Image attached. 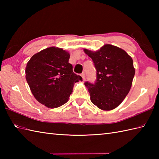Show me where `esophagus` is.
<instances>
[{"label":"esophagus","mask_w":159,"mask_h":159,"mask_svg":"<svg viewBox=\"0 0 159 159\" xmlns=\"http://www.w3.org/2000/svg\"><path fill=\"white\" fill-rule=\"evenodd\" d=\"M80 76H82V78H83V80H85V74H84V73H82L81 74H80Z\"/></svg>","instance_id":"esophagus-1"}]
</instances>
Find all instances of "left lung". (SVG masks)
Returning a JSON list of instances; mask_svg holds the SVG:
<instances>
[{"label": "left lung", "instance_id": "8db88e82", "mask_svg": "<svg viewBox=\"0 0 159 159\" xmlns=\"http://www.w3.org/2000/svg\"><path fill=\"white\" fill-rule=\"evenodd\" d=\"M84 51L92 58L96 70L95 83H85L91 101L102 110L115 109L130 89L135 72L133 59L124 50L110 44L96 52Z\"/></svg>", "mask_w": 159, "mask_h": 159}]
</instances>
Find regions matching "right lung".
<instances>
[{
  "label": "right lung",
  "instance_id": "obj_1",
  "mask_svg": "<svg viewBox=\"0 0 159 159\" xmlns=\"http://www.w3.org/2000/svg\"><path fill=\"white\" fill-rule=\"evenodd\" d=\"M69 59L65 50L50 47L33 55L26 65V79L33 95L50 109L66 103L74 83L82 79L73 72Z\"/></svg>",
  "mask_w": 159,
  "mask_h": 159
}]
</instances>
